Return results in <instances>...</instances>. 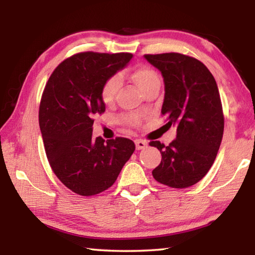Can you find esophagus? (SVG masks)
<instances>
[{"mask_svg": "<svg viewBox=\"0 0 255 255\" xmlns=\"http://www.w3.org/2000/svg\"><path fill=\"white\" fill-rule=\"evenodd\" d=\"M135 145H136L137 149H143L146 147V146H147V143H146V141L143 139H136Z\"/></svg>", "mask_w": 255, "mask_h": 255, "instance_id": "esophagus-1", "label": "esophagus"}]
</instances>
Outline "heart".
Returning <instances> with one entry per match:
<instances>
[{"label":"heart","mask_w":255,"mask_h":255,"mask_svg":"<svg viewBox=\"0 0 255 255\" xmlns=\"http://www.w3.org/2000/svg\"><path fill=\"white\" fill-rule=\"evenodd\" d=\"M131 79L137 84L138 88L141 90V92H144L149 86L159 83V76L156 71L146 66H139L135 68L131 72ZM120 86H122V77H120V75L115 74L108 77L101 89L102 101L107 103V105L114 101ZM123 122L132 125V126H137V125L140 124V117L138 115H128L123 118Z\"/></svg>","instance_id":"heart-1"}]
</instances>
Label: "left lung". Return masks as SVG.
Segmentation results:
<instances>
[{
    "label": "left lung",
    "mask_w": 255,
    "mask_h": 255,
    "mask_svg": "<svg viewBox=\"0 0 255 255\" xmlns=\"http://www.w3.org/2000/svg\"><path fill=\"white\" fill-rule=\"evenodd\" d=\"M159 70L165 85L162 115L176 125L169 146L153 140L162 161L152 174L157 182L175 189L191 187L213 165L222 143L224 114L214 76L200 60L179 53L145 55Z\"/></svg>",
    "instance_id": "1"
}]
</instances>
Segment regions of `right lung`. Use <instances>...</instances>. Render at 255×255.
Segmentation results:
<instances>
[{
  "label": "right lung",
  "instance_id": "right-lung-1",
  "mask_svg": "<svg viewBox=\"0 0 255 255\" xmlns=\"http://www.w3.org/2000/svg\"><path fill=\"white\" fill-rule=\"evenodd\" d=\"M129 53L85 51L63 60L42 92L39 126L51 170L80 196L98 195L116 182L131 154L133 141L92 138L94 116L106 111L105 81L127 65Z\"/></svg>",
  "mask_w": 255,
  "mask_h": 255
}]
</instances>
